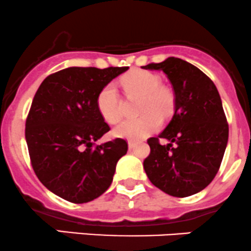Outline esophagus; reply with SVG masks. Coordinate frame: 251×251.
I'll return each mask as SVG.
<instances>
[{"instance_id":"34e87169","label":"esophagus","mask_w":251,"mask_h":251,"mask_svg":"<svg viewBox=\"0 0 251 251\" xmlns=\"http://www.w3.org/2000/svg\"><path fill=\"white\" fill-rule=\"evenodd\" d=\"M136 145H138V141H135V140H128V148H129V149H134Z\"/></svg>"}]
</instances>
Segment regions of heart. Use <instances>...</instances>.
<instances>
[{
    "label": "heart",
    "instance_id": "1",
    "mask_svg": "<svg viewBox=\"0 0 251 251\" xmlns=\"http://www.w3.org/2000/svg\"><path fill=\"white\" fill-rule=\"evenodd\" d=\"M123 88L126 95H143L140 113L138 118L126 120L115 129L118 138L140 140L157 130L161 119L170 117L175 111L176 100L172 91L161 86L162 80L152 72L135 69L123 76ZM96 107L101 117L111 125H116L123 117V102L117 86L108 83L99 91L96 96Z\"/></svg>",
    "mask_w": 251,
    "mask_h": 251
}]
</instances>
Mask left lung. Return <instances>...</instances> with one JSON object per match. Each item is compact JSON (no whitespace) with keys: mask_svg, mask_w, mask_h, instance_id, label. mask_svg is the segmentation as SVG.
<instances>
[{"mask_svg":"<svg viewBox=\"0 0 251 251\" xmlns=\"http://www.w3.org/2000/svg\"><path fill=\"white\" fill-rule=\"evenodd\" d=\"M144 69L162 71L176 95V111L165 130L148 140L144 170L155 187L177 198L207 187L220 170L228 141V123L217 88L198 67L176 57ZM160 138L169 144L162 146Z\"/></svg>","mask_w":251,"mask_h":251,"instance_id":"8db88e82","label":"left lung"}]
</instances>
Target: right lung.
<instances>
[{"label":"right lung","mask_w":251,"mask_h":251,"mask_svg":"<svg viewBox=\"0 0 251 251\" xmlns=\"http://www.w3.org/2000/svg\"><path fill=\"white\" fill-rule=\"evenodd\" d=\"M128 67H69L39 86L25 123L31 166L39 180L67 201L100 197L113 179L128 144L117 138L96 145L110 126L96 107L99 91Z\"/></svg>","instance_id":"1"}]
</instances>
